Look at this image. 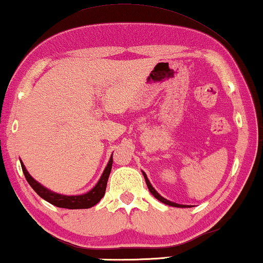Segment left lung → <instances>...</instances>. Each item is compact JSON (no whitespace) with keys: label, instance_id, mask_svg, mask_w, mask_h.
<instances>
[{"label":"left lung","instance_id":"left-lung-1","mask_svg":"<svg viewBox=\"0 0 263 263\" xmlns=\"http://www.w3.org/2000/svg\"><path fill=\"white\" fill-rule=\"evenodd\" d=\"M143 175H144V179H145V182H146V186H147V188H149V191H150V193L154 195L155 198L157 199V200H160L161 202H163V204H165V205H169V206H174V207H187L186 205H180V204H176V202H173V201H169V200H167V199H164L163 197H162V195H160L156 192V190H155V188L151 186V183H150V181H149V179H147V176H146V174L143 172Z\"/></svg>","mask_w":263,"mask_h":263}]
</instances>
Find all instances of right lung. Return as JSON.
Returning a JSON list of instances; mask_svg holds the SVG:
<instances>
[{
	"label": "right lung",
	"mask_w": 263,
	"mask_h": 263,
	"mask_svg": "<svg viewBox=\"0 0 263 263\" xmlns=\"http://www.w3.org/2000/svg\"><path fill=\"white\" fill-rule=\"evenodd\" d=\"M113 164V158L110 156L108 164L103 170L101 177L98 181V183L95 184L94 188H91L89 192L87 193L81 194V195H63L54 193V192L47 190L46 187H44L40 184L38 181H35L33 177L29 175L24 163L21 162L22 172H24V175L36 194L39 195L40 198H43L44 200L49 201L50 204H52L57 207H62V209H69V210H80V209H89V207H93L94 205L98 204V202L101 200L103 195H105L106 187H107V181H108V176L110 174V169H112Z\"/></svg>",
	"instance_id": "obj_1"
}]
</instances>
